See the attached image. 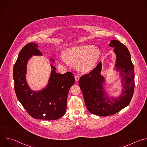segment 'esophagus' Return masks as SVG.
I'll return each instance as SVG.
<instances>
[{"mask_svg":"<svg viewBox=\"0 0 147 147\" xmlns=\"http://www.w3.org/2000/svg\"><path fill=\"white\" fill-rule=\"evenodd\" d=\"M79 79H80V77L78 76H75V80H76V81H78L79 80Z\"/></svg>","mask_w":147,"mask_h":147,"instance_id":"1","label":"esophagus"}]
</instances>
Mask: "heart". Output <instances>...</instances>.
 Returning a JSON list of instances; mask_svg holds the SVG:
<instances>
[{"label":"heart","mask_w":147,"mask_h":147,"mask_svg":"<svg viewBox=\"0 0 147 147\" xmlns=\"http://www.w3.org/2000/svg\"><path fill=\"white\" fill-rule=\"evenodd\" d=\"M100 55V49L91 45H81L71 47L60 56L62 64L70 66L71 63H76L79 70L87 71L94 67Z\"/></svg>","instance_id":"1"}]
</instances>
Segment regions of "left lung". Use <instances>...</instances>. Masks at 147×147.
<instances>
[{
  "mask_svg": "<svg viewBox=\"0 0 147 147\" xmlns=\"http://www.w3.org/2000/svg\"><path fill=\"white\" fill-rule=\"evenodd\" d=\"M109 46L115 48L117 55L116 66L122 76L124 90L120 97L112 99L111 101L104 96L103 78L100 74V62L89 73L81 76L78 81L87 108L90 113L99 116L113 115L129 105L133 96L135 86L134 66L128 49L117 40H112Z\"/></svg>",
  "mask_w": 147,
  "mask_h": 147,
  "instance_id": "1",
  "label": "left lung"
}]
</instances>
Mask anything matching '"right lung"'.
Segmentation results:
<instances>
[{
	"mask_svg": "<svg viewBox=\"0 0 147 147\" xmlns=\"http://www.w3.org/2000/svg\"><path fill=\"white\" fill-rule=\"evenodd\" d=\"M35 43H29L20 51L13 67L14 90L18 100L27 113L34 119L57 120L63 116L67 108L69 90L75 82L73 74H63L51 66L47 87L41 91H31L26 81L27 63L32 55H42Z\"/></svg>",
	"mask_w": 147,
	"mask_h": 147,
	"instance_id": "obj_1",
	"label": "right lung"
}]
</instances>
